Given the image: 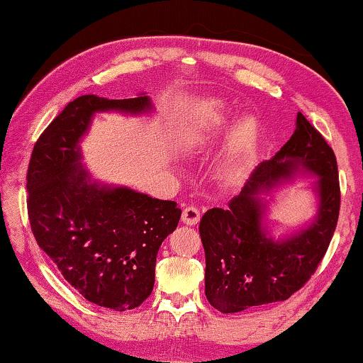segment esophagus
Wrapping results in <instances>:
<instances>
[{"label":"esophagus","mask_w":363,"mask_h":363,"mask_svg":"<svg viewBox=\"0 0 363 363\" xmlns=\"http://www.w3.org/2000/svg\"><path fill=\"white\" fill-rule=\"evenodd\" d=\"M182 221L188 226L196 225V223L200 221V210H198V208H195V206H186L182 213Z\"/></svg>","instance_id":"1"}]
</instances>
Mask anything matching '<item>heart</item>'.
Here are the masks:
<instances>
[{
  "label": "heart",
  "instance_id": "heart-1",
  "mask_svg": "<svg viewBox=\"0 0 363 363\" xmlns=\"http://www.w3.org/2000/svg\"><path fill=\"white\" fill-rule=\"evenodd\" d=\"M233 122L231 108L221 101L206 102L201 107L195 121L186 132V142L193 147H201L210 143L213 138L226 135ZM257 135V122L252 117H245L233 128L231 137V162L228 165V173L231 178H238L245 172L246 163L250 162L255 150Z\"/></svg>",
  "mask_w": 363,
  "mask_h": 363
}]
</instances>
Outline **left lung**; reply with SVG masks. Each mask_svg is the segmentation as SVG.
I'll list each match as a JSON object with an SVG mask.
<instances>
[{
    "mask_svg": "<svg viewBox=\"0 0 363 363\" xmlns=\"http://www.w3.org/2000/svg\"><path fill=\"white\" fill-rule=\"evenodd\" d=\"M297 171L320 177V211L299 233L274 242L264 228L265 201L279 179ZM340 210L334 150L299 112L296 130L271 160L257 165L226 208H211L200 221L205 247V294L223 314L286 301L314 274L334 236Z\"/></svg>",
    "mask_w": 363,
    "mask_h": 363,
    "instance_id": "left-lung-1",
    "label": "left lung"
}]
</instances>
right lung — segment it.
Listing matches in <instances>:
<instances>
[{
  "label": "right lung",
  "mask_w": 363,
  "mask_h": 363,
  "mask_svg": "<svg viewBox=\"0 0 363 363\" xmlns=\"http://www.w3.org/2000/svg\"><path fill=\"white\" fill-rule=\"evenodd\" d=\"M150 108L145 94L77 97L38 138L26 175L28 216L39 247L79 294L121 312L152 294L157 252L182 210L175 201L92 182L79 142L96 112Z\"/></svg>",
  "instance_id": "right-lung-1"
}]
</instances>
